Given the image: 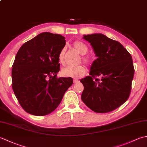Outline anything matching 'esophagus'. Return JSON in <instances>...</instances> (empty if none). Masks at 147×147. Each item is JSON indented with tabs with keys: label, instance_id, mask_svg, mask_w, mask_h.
<instances>
[{
	"label": "esophagus",
	"instance_id": "34e87169",
	"mask_svg": "<svg viewBox=\"0 0 147 147\" xmlns=\"http://www.w3.org/2000/svg\"><path fill=\"white\" fill-rule=\"evenodd\" d=\"M79 82H80V81H79L78 80H77V79H74V80H73V83H74V84L78 83H79Z\"/></svg>",
	"mask_w": 147,
	"mask_h": 147
}]
</instances>
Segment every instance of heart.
<instances>
[{"instance_id":"obj_1","label":"heart","mask_w":147,"mask_h":147,"mask_svg":"<svg viewBox=\"0 0 147 147\" xmlns=\"http://www.w3.org/2000/svg\"><path fill=\"white\" fill-rule=\"evenodd\" d=\"M73 47L81 55H85L88 52V47L83 42L75 41L73 43ZM65 49H62L59 54L58 59L61 64L64 63ZM83 62L86 64H90L92 62V59L88 56H85L82 58ZM86 68L83 65H78L77 66H67L63 68L61 71V74L64 77H71L74 78H80L85 74Z\"/></svg>"}]
</instances>
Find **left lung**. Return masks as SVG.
<instances>
[{
  "label": "left lung",
  "mask_w": 147,
  "mask_h": 147,
  "mask_svg": "<svg viewBox=\"0 0 147 147\" xmlns=\"http://www.w3.org/2000/svg\"><path fill=\"white\" fill-rule=\"evenodd\" d=\"M83 38L90 43L97 59L90 67V76L80 80L84 86L82 100L95 112H111L129 98L135 73L132 57L119 42L103 34Z\"/></svg>",
  "instance_id": "left-lung-1"
}]
</instances>
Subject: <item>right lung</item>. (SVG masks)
I'll return each instance as SVG.
<instances>
[{
    "instance_id": "1",
    "label": "right lung",
    "mask_w": 147,
    "mask_h": 147,
    "mask_svg": "<svg viewBox=\"0 0 147 147\" xmlns=\"http://www.w3.org/2000/svg\"><path fill=\"white\" fill-rule=\"evenodd\" d=\"M65 45L63 36L43 32L18 51L12 68V87L28 113L37 116L51 113L73 85L72 78L57 77L59 54Z\"/></svg>"
}]
</instances>
